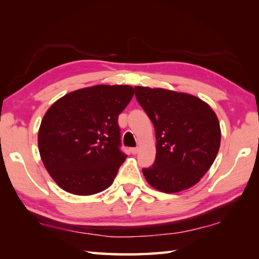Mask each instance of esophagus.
<instances>
[{
  "mask_svg": "<svg viewBox=\"0 0 259 259\" xmlns=\"http://www.w3.org/2000/svg\"><path fill=\"white\" fill-rule=\"evenodd\" d=\"M130 151H131V153H133V155H137V153H138V151H139V149L136 147V148H131Z\"/></svg>",
  "mask_w": 259,
  "mask_h": 259,
  "instance_id": "1",
  "label": "esophagus"
}]
</instances>
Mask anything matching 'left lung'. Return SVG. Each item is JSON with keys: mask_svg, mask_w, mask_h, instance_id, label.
<instances>
[{"mask_svg": "<svg viewBox=\"0 0 259 259\" xmlns=\"http://www.w3.org/2000/svg\"><path fill=\"white\" fill-rule=\"evenodd\" d=\"M137 101L155 126V163L142 172L167 194L196 185L213 163L221 146L217 115L199 98L164 89L135 87Z\"/></svg>", "mask_w": 259, "mask_h": 259, "instance_id": "1", "label": "left lung"}]
</instances>
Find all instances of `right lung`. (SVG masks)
Segmentation results:
<instances>
[{
    "instance_id": "right-lung-1",
    "label": "right lung",
    "mask_w": 259,
    "mask_h": 259,
    "mask_svg": "<svg viewBox=\"0 0 259 259\" xmlns=\"http://www.w3.org/2000/svg\"><path fill=\"white\" fill-rule=\"evenodd\" d=\"M133 97L130 85H95L68 93L48 110L38 151L63 190L95 195L113 183L126 158L118 118Z\"/></svg>"
}]
</instances>
